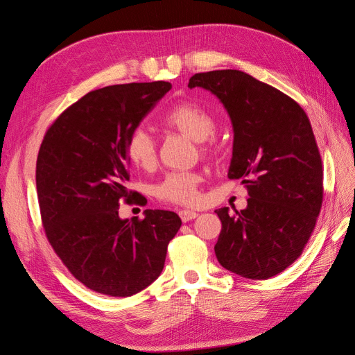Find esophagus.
<instances>
[{
  "label": "esophagus",
  "mask_w": 355,
  "mask_h": 355,
  "mask_svg": "<svg viewBox=\"0 0 355 355\" xmlns=\"http://www.w3.org/2000/svg\"><path fill=\"white\" fill-rule=\"evenodd\" d=\"M179 216L182 219V222H189L192 219H196L198 216L197 211H192V210H180L179 211Z\"/></svg>",
  "instance_id": "34e87169"
}]
</instances>
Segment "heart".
<instances>
[{
	"instance_id": "1",
	"label": "heart",
	"mask_w": 355,
	"mask_h": 355,
	"mask_svg": "<svg viewBox=\"0 0 355 355\" xmlns=\"http://www.w3.org/2000/svg\"><path fill=\"white\" fill-rule=\"evenodd\" d=\"M161 125L168 130H176L194 139L202 154L216 151V120L204 106L194 102H182L168 110ZM125 154L128 161L137 168L153 170L157 164V145L154 137L144 128H135L125 142ZM202 176L194 170H173L163 176L154 187V196L167 204L192 206L200 198V184Z\"/></svg>"
}]
</instances>
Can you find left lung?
I'll return each instance as SVG.
<instances>
[{"instance_id": "obj_1", "label": "left lung", "mask_w": 355, "mask_h": 355, "mask_svg": "<svg viewBox=\"0 0 355 355\" xmlns=\"http://www.w3.org/2000/svg\"><path fill=\"white\" fill-rule=\"evenodd\" d=\"M189 89L216 94L234 127L230 179L249 192L247 207L218 209L214 253L250 280L283 272L302 254L323 204V163L309 118L296 101L237 69L200 72Z\"/></svg>"}]
</instances>
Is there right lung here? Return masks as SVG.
I'll return each mask as SVG.
<instances>
[{
    "label": "right lung",
    "instance_id": "right-lung-1",
    "mask_svg": "<svg viewBox=\"0 0 355 355\" xmlns=\"http://www.w3.org/2000/svg\"><path fill=\"white\" fill-rule=\"evenodd\" d=\"M171 89L167 81L116 84L84 94L47 128L37 157V196L46 237L68 271L108 296L141 292L161 274L182 220L145 210L123 220L120 202L144 204L127 188V137Z\"/></svg>",
    "mask_w": 355,
    "mask_h": 355
}]
</instances>
